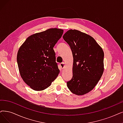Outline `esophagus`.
Returning a JSON list of instances; mask_svg holds the SVG:
<instances>
[{
  "instance_id": "34e87169",
  "label": "esophagus",
  "mask_w": 123,
  "mask_h": 123,
  "mask_svg": "<svg viewBox=\"0 0 123 123\" xmlns=\"http://www.w3.org/2000/svg\"><path fill=\"white\" fill-rule=\"evenodd\" d=\"M60 66L62 68V69H63L65 68V63L64 62H62L60 63Z\"/></svg>"
}]
</instances>
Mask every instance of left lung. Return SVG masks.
Returning <instances> with one entry per match:
<instances>
[{
  "label": "left lung",
  "mask_w": 123,
  "mask_h": 123,
  "mask_svg": "<svg viewBox=\"0 0 123 123\" xmlns=\"http://www.w3.org/2000/svg\"><path fill=\"white\" fill-rule=\"evenodd\" d=\"M73 54V77L67 82L74 94L84 95L91 91L104 70V52L95 39L77 30H70L63 36Z\"/></svg>",
  "instance_id": "1"
}]
</instances>
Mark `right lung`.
<instances>
[{
    "mask_svg": "<svg viewBox=\"0 0 123 123\" xmlns=\"http://www.w3.org/2000/svg\"><path fill=\"white\" fill-rule=\"evenodd\" d=\"M63 32L57 28L37 33L27 38L19 47L17 62L21 76L32 89L44 90L58 75L53 47Z\"/></svg>",
    "mask_w": 123,
    "mask_h": 123,
    "instance_id": "obj_1",
    "label": "right lung"
}]
</instances>
